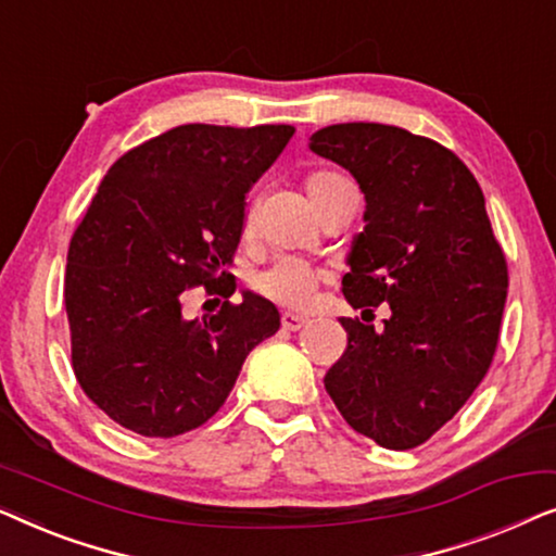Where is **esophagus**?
Here are the masks:
<instances>
[{"label":"esophagus","instance_id":"esophagus-1","mask_svg":"<svg viewBox=\"0 0 556 556\" xmlns=\"http://www.w3.org/2000/svg\"><path fill=\"white\" fill-rule=\"evenodd\" d=\"M280 324H283V329H288V331H299L308 324V318L301 314H291V311H288V314L280 316Z\"/></svg>","mask_w":556,"mask_h":556}]
</instances>
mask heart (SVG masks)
I'll return each instance as SVG.
<instances>
[{
    "label": "heart",
    "instance_id": "1",
    "mask_svg": "<svg viewBox=\"0 0 556 556\" xmlns=\"http://www.w3.org/2000/svg\"><path fill=\"white\" fill-rule=\"evenodd\" d=\"M333 179H339L331 172H314L306 177V192L311 200L321 192L326 185H331ZM248 219H253V210L248 212ZM326 278L321 268H316L314 263L303 261V257L283 255L278 257L270 268H265L261 276L255 278V288L265 299L280 303L288 308H303L308 306V301L314 299L316 286Z\"/></svg>",
    "mask_w": 556,
    "mask_h": 556
}]
</instances>
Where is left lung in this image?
<instances>
[{
	"label": "left lung",
	"mask_w": 556,
	"mask_h": 556,
	"mask_svg": "<svg viewBox=\"0 0 556 556\" xmlns=\"http://www.w3.org/2000/svg\"><path fill=\"white\" fill-rule=\"evenodd\" d=\"M308 147L352 172L367 200L344 299L392 311L382 331L341 318L346 352L326 371V392L356 432L409 451L466 405L491 367L508 288L504 250L476 177L438 141L337 124Z\"/></svg>",
	"instance_id": "obj_1"
}]
</instances>
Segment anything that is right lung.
<instances>
[{
  "label": "right lung",
  "instance_id": "1",
  "mask_svg": "<svg viewBox=\"0 0 556 556\" xmlns=\"http://www.w3.org/2000/svg\"><path fill=\"white\" fill-rule=\"evenodd\" d=\"M293 126L187 124L126 151L73 232L65 268L73 371L121 428L174 438L200 428L235 387L242 362L280 326L242 291L187 318L189 288L230 299L225 273L245 223V194Z\"/></svg>",
  "mask_w": 556,
  "mask_h": 556
}]
</instances>
